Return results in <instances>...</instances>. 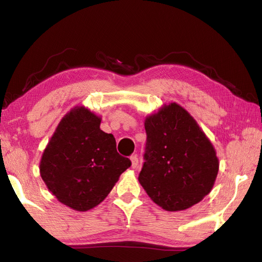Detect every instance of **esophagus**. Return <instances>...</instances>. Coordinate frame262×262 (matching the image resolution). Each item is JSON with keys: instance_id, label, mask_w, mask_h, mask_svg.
<instances>
[{"instance_id": "1", "label": "esophagus", "mask_w": 262, "mask_h": 262, "mask_svg": "<svg viewBox=\"0 0 262 262\" xmlns=\"http://www.w3.org/2000/svg\"><path fill=\"white\" fill-rule=\"evenodd\" d=\"M130 162H132V167L137 168V166H139V158H137L136 155H133L130 157Z\"/></svg>"}]
</instances>
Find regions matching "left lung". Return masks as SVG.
Masks as SVG:
<instances>
[{
	"label": "left lung",
	"mask_w": 262,
	"mask_h": 262,
	"mask_svg": "<svg viewBox=\"0 0 262 262\" xmlns=\"http://www.w3.org/2000/svg\"><path fill=\"white\" fill-rule=\"evenodd\" d=\"M145 162L139 176L149 198L167 211L188 209L210 193L220 162L196 120L177 103L145 117Z\"/></svg>",
	"instance_id": "obj_1"
}]
</instances>
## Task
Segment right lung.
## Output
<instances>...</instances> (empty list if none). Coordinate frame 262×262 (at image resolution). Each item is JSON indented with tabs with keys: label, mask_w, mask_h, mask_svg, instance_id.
I'll list each match as a JSON object with an SVG mask.
<instances>
[{
	"label": "right lung",
	"mask_w": 262,
	"mask_h": 262,
	"mask_svg": "<svg viewBox=\"0 0 262 262\" xmlns=\"http://www.w3.org/2000/svg\"><path fill=\"white\" fill-rule=\"evenodd\" d=\"M101 118L85 106H75L61 119L40 159L41 179L69 208L88 211L110 194L130 166L120 156L112 134L100 129Z\"/></svg>",
	"instance_id": "1"
}]
</instances>
